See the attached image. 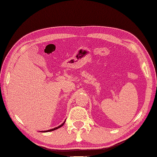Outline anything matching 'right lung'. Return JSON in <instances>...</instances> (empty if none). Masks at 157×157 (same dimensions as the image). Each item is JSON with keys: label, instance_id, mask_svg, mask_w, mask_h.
Instances as JSON below:
<instances>
[{"label": "right lung", "instance_id": "1", "mask_svg": "<svg viewBox=\"0 0 157 157\" xmlns=\"http://www.w3.org/2000/svg\"><path fill=\"white\" fill-rule=\"evenodd\" d=\"M65 123V122H64ZM63 123V124H64ZM63 124H62L61 125H60L59 126H58V127H56V128H52V129H51V130H48V131H44V132H50V131H55V130H56V129H58L59 128H60V127H61L63 125Z\"/></svg>", "mask_w": 157, "mask_h": 157}]
</instances>
